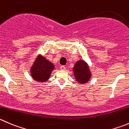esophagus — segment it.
Listing matches in <instances>:
<instances>
[{
  "instance_id": "obj_1",
  "label": "esophagus",
  "mask_w": 129,
  "mask_h": 129,
  "mask_svg": "<svg viewBox=\"0 0 129 129\" xmlns=\"http://www.w3.org/2000/svg\"><path fill=\"white\" fill-rule=\"evenodd\" d=\"M60 69L61 70H66V67H65L64 66H60Z\"/></svg>"
}]
</instances>
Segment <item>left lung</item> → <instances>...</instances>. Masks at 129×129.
<instances>
[{
	"instance_id": "obj_1",
	"label": "left lung",
	"mask_w": 129,
	"mask_h": 129,
	"mask_svg": "<svg viewBox=\"0 0 129 129\" xmlns=\"http://www.w3.org/2000/svg\"><path fill=\"white\" fill-rule=\"evenodd\" d=\"M75 79L79 83H86L91 78V72L87 63L82 60L77 61L73 67Z\"/></svg>"
}]
</instances>
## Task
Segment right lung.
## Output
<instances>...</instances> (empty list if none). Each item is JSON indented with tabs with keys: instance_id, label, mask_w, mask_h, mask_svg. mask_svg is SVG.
I'll use <instances>...</instances> for the list:
<instances>
[{
	"instance_id": "add662e5",
	"label": "right lung",
	"mask_w": 129,
	"mask_h": 129,
	"mask_svg": "<svg viewBox=\"0 0 129 129\" xmlns=\"http://www.w3.org/2000/svg\"><path fill=\"white\" fill-rule=\"evenodd\" d=\"M54 67L55 66L51 62L39 55L31 67V76L34 80L38 82H45L50 78Z\"/></svg>"
}]
</instances>
